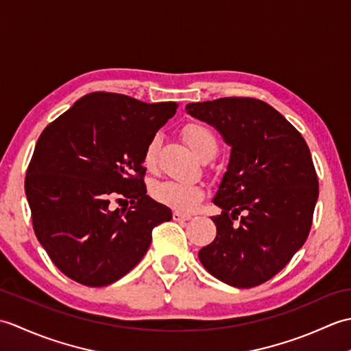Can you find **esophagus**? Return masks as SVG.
Listing matches in <instances>:
<instances>
[{
  "label": "esophagus",
  "instance_id": "esophagus-1",
  "mask_svg": "<svg viewBox=\"0 0 351 351\" xmlns=\"http://www.w3.org/2000/svg\"><path fill=\"white\" fill-rule=\"evenodd\" d=\"M191 215L190 214H185V213H181V211H173V220L180 221V220H190Z\"/></svg>",
  "mask_w": 351,
  "mask_h": 351
}]
</instances>
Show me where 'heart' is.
Masks as SVG:
<instances>
[{"mask_svg": "<svg viewBox=\"0 0 351 351\" xmlns=\"http://www.w3.org/2000/svg\"><path fill=\"white\" fill-rule=\"evenodd\" d=\"M184 138L199 160L205 158V156H214L215 152H217V137H215V134L205 125H187L184 128ZM160 146L161 136L160 134H155V136L147 141L143 151V158H141L143 166L147 170H152L156 166ZM152 195L155 200H158L162 205L173 208L176 211L190 213L193 210H196L197 205L202 202V199L205 197V190L200 184L164 181L155 185Z\"/></svg>", "mask_w": 351, "mask_h": 351, "instance_id": "b5f03b06", "label": "heart"}]
</instances>
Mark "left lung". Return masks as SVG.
Wrapping results in <instances>:
<instances>
[{
    "label": "left lung",
    "mask_w": 351,
    "mask_h": 351,
    "mask_svg": "<svg viewBox=\"0 0 351 351\" xmlns=\"http://www.w3.org/2000/svg\"><path fill=\"white\" fill-rule=\"evenodd\" d=\"M185 110L214 126L230 146L213 199L221 208L211 217L217 235L199 250L200 263L230 287L261 285L289 263L309 235L318 199L309 147L264 101L220 98L187 104Z\"/></svg>",
    "instance_id": "1"
}]
</instances>
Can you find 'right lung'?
<instances>
[{
	"label": "right lung",
	"mask_w": 351,
	"mask_h": 351,
	"mask_svg": "<svg viewBox=\"0 0 351 351\" xmlns=\"http://www.w3.org/2000/svg\"><path fill=\"white\" fill-rule=\"evenodd\" d=\"M178 104H146L93 92L49 123L37 140L25 195L37 240L72 280L106 287L136 267L152 229L171 220L146 195L143 151ZM130 200L112 210V200Z\"/></svg>",
	"instance_id": "obj_1"
}]
</instances>
